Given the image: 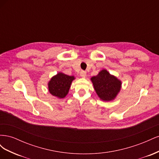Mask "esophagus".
I'll return each mask as SVG.
<instances>
[{
  "mask_svg": "<svg viewBox=\"0 0 159 159\" xmlns=\"http://www.w3.org/2000/svg\"><path fill=\"white\" fill-rule=\"evenodd\" d=\"M80 75L81 77H83V78H84V77L86 75V71H84V70H81V71H80Z\"/></svg>",
  "mask_w": 159,
  "mask_h": 159,
  "instance_id": "esophagus-1",
  "label": "esophagus"
}]
</instances>
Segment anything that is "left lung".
<instances>
[{
  "label": "left lung",
  "mask_w": 159,
  "mask_h": 159,
  "mask_svg": "<svg viewBox=\"0 0 159 159\" xmlns=\"http://www.w3.org/2000/svg\"><path fill=\"white\" fill-rule=\"evenodd\" d=\"M91 80L96 93L104 101L113 99L121 89V81L105 70L101 71L98 75L92 77Z\"/></svg>",
  "instance_id": "1"
}]
</instances>
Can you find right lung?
<instances>
[{
    "instance_id": "right-lung-1",
    "label": "right lung",
    "mask_w": 159,
    "mask_h": 159,
    "mask_svg": "<svg viewBox=\"0 0 159 159\" xmlns=\"http://www.w3.org/2000/svg\"><path fill=\"white\" fill-rule=\"evenodd\" d=\"M74 76H70L62 73L57 74L51 79L48 84L50 93L59 98H64L68 94Z\"/></svg>"
}]
</instances>
